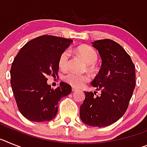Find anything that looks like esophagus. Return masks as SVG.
<instances>
[{"mask_svg":"<svg viewBox=\"0 0 147 147\" xmlns=\"http://www.w3.org/2000/svg\"><path fill=\"white\" fill-rule=\"evenodd\" d=\"M76 90H77V89H76V88H74V87H73V88H72V91H76Z\"/></svg>","mask_w":147,"mask_h":147,"instance_id":"obj_1","label":"esophagus"}]
</instances>
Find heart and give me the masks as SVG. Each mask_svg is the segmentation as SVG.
Returning <instances> with one entry per match:
<instances>
[{
	"mask_svg": "<svg viewBox=\"0 0 147 147\" xmlns=\"http://www.w3.org/2000/svg\"><path fill=\"white\" fill-rule=\"evenodd\" d=\"M76 52L88 65L96 63L98 59L96 51L88 45H81L76 49ZM69 51H65L61 54L59 58V66L61 69H66L68 65ZM63 80L66 83L75 88H80L90 80V77L87 74H79L75 72H68L63 76Z\"/></svg>",
	"mask_w": 147,
	"mask_h": 147,
	"instance_id": "1",
	"label": "heart"
}]
</instances>
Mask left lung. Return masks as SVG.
<instances>
[{
  "instance_id": "left-lung-1",
  "label": "left lung",
  "mask_w": 147,
  "mask_h": 147,
  "mask_svg": "<svg viewBox=\"0 0 147 147\" xmlns=\"http://www.w3.org/2000/svg\"><path fill=\"white\" fill-rule=\"evenodd\" d=\"M102 58V67L93 87L101 91L85 92L80 106V119L91 127H107L121 118L136 87L135 66L130 57L115 41L109 39L91 42Z\"/></svg>"
}]
</instances>
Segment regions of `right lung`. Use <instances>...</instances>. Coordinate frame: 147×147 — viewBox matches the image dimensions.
Here are the masks:
<instances>
[{
    "instance_id": "right-lung-1",
    "label": "right lung",
    "mask_w": 147,
    "mask_h": 147,
    "mask_svg": "<svg viewBox=\"0 0 147 147\" xmlns=\"http://www.w3.org/2000/svg\"><path fill=\"white\" fill-rule=\"evenodd\" d=\"M72 40L51 35L36 37L24 45L11 65V85L22 115L32 121L52 120L58 112V102L71 92L63 82L52 89L46 76H57L59 58Z\"/></svg>"
}]
</instances>
